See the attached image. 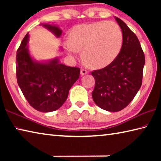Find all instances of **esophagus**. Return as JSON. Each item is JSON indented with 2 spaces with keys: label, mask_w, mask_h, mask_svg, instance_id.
<instances>
[{
  "label": "esophagus",
  "mask_w": 161,
  "mask_h": 161,
  "mask_svg": "<svg viewBox=\"0 0 161 161\" xmlns=\"http://www.w3.org/2000/svg\"><path fill=\"white\" fill-rule=\"evenodd\" d=\"M80 74H81V75H86L87 74V71L86 70V69H81V71H80Z\"/></svg>",
  "instance_id": "34e87169"
}]
</instances>
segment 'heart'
<instances>
[{
  "label": "heart",
  "mask_w": 161,
  "mask_h": 161,
  "mask_svg": "<svg viewBox=\"0 0 161 161\" xmlns=\"http://www.w3.org/2000/svg\"><path fill=\"white\" fill-rule=\"evenodd\" d=\"M122 43L123 35L119 26L112 21H102L73 27L64 47L73 58L82 50L83 58L91 67L102 68L116 59Z\"/></svg>",
  "instance_id": "heart-1"
}]
</instances>
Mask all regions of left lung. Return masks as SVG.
Returning a JSON list of instances; mask_svg holds the SVG:
<instances>
[{"instance_id":"1","label":"left lung","mask_w":161,"mask_h":161,"mask_svg":"<svg viewBox=\"0 0 161 161\" xmlns=\"http://www.w3.org/2000/svg\"><path fill=\"white\" fill-rule=\"evenodd\" d=\"M121 29L123 43L116 59L103 69L92 72L95 80L92 98L103 110L116 112L129 104L142 84L145 56L136 35L114 16Z\"/></svg>"}]
</instances>
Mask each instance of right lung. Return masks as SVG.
Here are the masks:
<instances>
[{"label": "right lung", "instance_id": "right-lung-1", "mask_svg": "<svg viewBox=\"0 0 161 161\" xmlns=\"http://www.w3.org/2000/svg\"><path fill=\"white\" fill-rule=\"evenodd\" d=\"M57 38L62 31L54 24L41 23ZM30 35L22 40L16 55V77L18 86L32 107L41 112L60 108L67 100L69 89L80 77V69L60 63L56 57L48 60H36L29 50ZM59 51L62 48L59 47Z\"/></svg>", "mask_w": 161, "mask_h": 161}]
</instances>
